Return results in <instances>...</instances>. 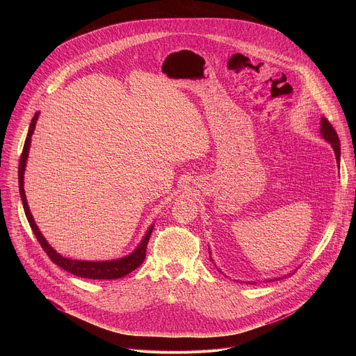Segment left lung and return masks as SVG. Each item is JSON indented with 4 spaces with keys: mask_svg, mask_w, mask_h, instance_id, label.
<instances>
[{
    "mask_svg": "<svg viewBox=\"0 0 356 356\" xmlns=\"http://www.w3.org/2000/svg\"><path fill=\"white\" fill-rule=\"evenodd\" d=\"M321 135L323 138L331 143L332 149H334V154L337 158V163L339 165V159H341V145H339V138L334 129V127L330 124V121L327 118H321Z\"/></svg>",
    "mask_w": 356,
    "mask_h": 356,
    "instance_id": "obj_1",
    "label": "left lung"
}]
</instances>
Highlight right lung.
Masks as SVG:
<instances>
[{
  "mask_svg": "<svg viewBox=\"0 0 356 356\" xmlns=\"http://www.w3.org/2000/svg\"><path fill=\"white\" fill-rule=\"evenodd\" d=\"M39 113H36L31 121L29 125V131L25 139V145H24V150L22 155L19 159V168H18V181H19V194H21V200H22V206L25 210V216L28 218V222L36 236V239L39 241L40 246L43 248V250L46 252V255L50 258L54 264H56L58 266H60L63 270L76 275L79 277H84V279H103V280H113V279H120L127 276L128 273H131L132 270H135L138 266L142 265V262L145 261L146 257V246L152 234V229H154V224H152L147 229V232L145 234L143 239L140 241V243L136 246V249L129 253L128 257L120 258V259H114V261H101V262H91V261H76V259H69L62 257L60 253H58L52 246L47 243V241L44 239V236L42 235V232L39 231L38 225L35 224V220L29 211L28 207V201H26V195H25V190H24V173H25V168H26V161H28V154H29V146H31V136L35 131V125L38 121Z\"/></svg>",
  "mask_w": 356,
  "mask_h": 356,
  "instance_id": "add662e5",
  "label": "right lung"
}]
</instances>
